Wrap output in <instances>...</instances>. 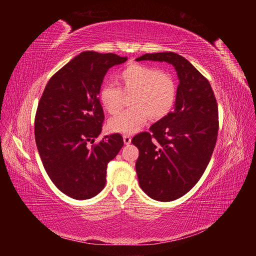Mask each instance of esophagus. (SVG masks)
Here are the masks:
<instances>
[{"instance_id": "1", "label": "esophagus", "mask_w": 256, "mask_h": 256, "mask_svg": "<svg viewBox=\"0 0 256 256\" xmlns=\"http://www.w3.org/2000/svg\"><path fill=\"white\" fill-rule=\"evenodd\" d=\"M122 138H124V143H125L126 145L131 143V136L129 134H124Z\"/></svg>"}]
</instances>
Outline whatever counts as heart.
<instances>
[{"label":"heart","mask_w":256,"mask_h":256,"mask_svg":"<svg viewBox=\"0 0 256 256\" xmlns=\"http://www.w3.org/2000/svg\"><path fill=\"white\" fill-rule=\"evenodd\" d=\"M118 86L106 83L99 90V100L104 109L118 113L124 104L125 95H131L129 109L113 116L108 122L112 132L134 134L141 129L152 116L161 120L173 110L177 99L175 76L159 68L132 63L118 74Z\"/></svg>","instance_id":"1"}]
</instances>
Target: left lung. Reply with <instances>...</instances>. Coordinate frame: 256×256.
Here are the masks:
<instances>
[{"mask_svg":"<svg viewBox=\"0 0 256 256\" xmlns=\"http://www.w3.org/2000/svg\"><path fill=\"white\" fill-rule=\"evenodd\" d=\"M172 64L178 84L174 111L134 136L141 189L161 202L189 192L210 161L219 130L218 104L210 83L188 60L174 52L146 53L136 60Z\"/></svg>","mask_w":256,"mask_h":256,"instance_id":"8db88e82","label":"left lung"}]
</instances>
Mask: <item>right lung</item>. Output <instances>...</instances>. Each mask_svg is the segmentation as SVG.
I'll return each instance as SVG.
<instances>
[{"instance_id": "right-lung-1", "label": "right lung", "mask_w": 256, "mask_h": 256, "mask_svg": "<svg viewBox=\"0 0 256 256\" xmlns=\"http://www.w3.org/2000/svg\"><path fill=\"white\" fill-rule=\"evenodd\" d=\"M126 60L114 53L82 52L51 76L38 102V152L52 182L72 198H90L104 188L106 166L124 145L120 134L94 142L104 120L98 97L104 78Z\"/></svg>"}]
</instances>
